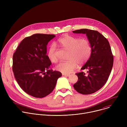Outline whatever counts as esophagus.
Returning <instances> with one entry per match:
<instances>
[{
  "label": "esophagus",
  "instance_id": "obj_1",
  "mask_svg": "<svg viewBox=\"0 0 127 127\" xmlns=\"http://www.w3.org/2000/svg\"><path fill=\"white\" fill-rule=\"evenodd\" d=\"M63 75H64V76H66V77H68V76H70V74H65V73H63Z\"/></svg>",
  "mask_w": 127,
  "mask_h": 127
}]
</instances>
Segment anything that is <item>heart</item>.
<instances>
[{"label": "heart", "mask_w": 127, "mask_h": 127, "mask_svg": "<svg viewBox=\"0 0 127 127\" xmlns=\"http://www.w3.org/2000/svg\"><path fill=\"white\" fill-rule=\"evenodd\" d=\"M59 45L64 49L69 51V60L59 63L56 67V69L65 74H69L79 65L85 63L91 55L92 47L89 41L86 39H79L70 35H65L58 40ZM56 48L52 45L48 52V57L52 62H56Z\"/></svg>", "instance_id": "heart-1"}]
</instances>
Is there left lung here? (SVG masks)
Returning <instances> with one entry per match:
<instances>
[{"mask_svg":"<svg viewBox=\"0 0 127 127\" xmlns=\"http://www.w3.org/2000/svg\"><path fill=\"white\" fill-rule=\"evenodd\" d=\"M73 32L86 34L92 47L91 55L81 69L87 70V73H76L78 79L73 87L81 94H92L105 84L111 74L114 57L110 45L104 36L96 31L85 29L75 30Z\"/></svg>","mask_w":127,"mask_h":127,"instance_id":"left-lung-1","label":"left lung"}]
</instances>
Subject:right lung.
<instances>
[{
  "label": "right lung",
  "mask_w": 127,
  "mask_h": 127,
  "mask_svg": "<svg viewBox=\"0 0 127 127\" xmlns=\"http://www.w3.org/2000/svg\"><path fill=\"white\" fill-rule=\"evenodd\" d=\"M55 35L35 33L25 38L13 55L12 70L16 81L28 95L43 98L55 87L61 72L49 69L47 45Z\"/></svg>",
  "instance_id": "obj_1"
}]
</instances>
